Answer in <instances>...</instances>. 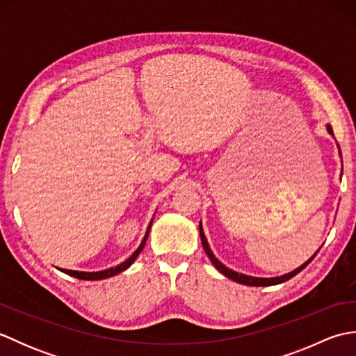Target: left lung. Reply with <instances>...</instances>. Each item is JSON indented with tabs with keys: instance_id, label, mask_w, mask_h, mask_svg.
<instances>
[{
	"instance_id": "left-lung-1",
	"label": "left lung",
	"mask_w": 356,
	"mask_h": 356,
	"mask_svg": "<svg viewBox=\"0 0 356 356\" xmlns=\"http://www.w3.org/2000/svg\"><path fill=\"white\" fill-rule=\"evenodd\" d=\"M326 128H327V133L329 134H332L334 136V131H332V127L327 124L326 125ZM338 149H339V145H338ZM339 156H341V151H339ZM343 174V172H341ZM199 231H200V238H202V245H203V249H205V252H207V255H208V259L211 260V263L214 264L216 266V269L220 272V274H223L225 277H228L229 280H232V282H237V283H240V284H246V286H274V284H280V283H284V282H287V280H291L292 277H295L298 274V272H301L303 270L309 263H311L312 260H314V257L316 255V251L311 259H309L307 261H305L303 264H301V266H298L297 269H293L292 272H287V274H284V275H280V277H270V278H264V277H252V275H245V274H240V272H236V270H232V269H229V268H226L225 264L217 259V257L214 255V252L211 251V248H209V243H208V240H207V237H205V232H203V228H202V222H200V225H199Z\"/></svg>"
}]
</instances>
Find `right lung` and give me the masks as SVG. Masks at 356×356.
I'll return each mask as SVG.
<instances>
[{
    "label": "right lung",
    "instance_id": "right-lung-1",
    "mask_svg": "<svg viewBox=\"0 0 356 356\" xmlns=\"http://www.w3.org/2000/svg\"><path fill=\"white\" fill-rule=\"evenodd\" d=\"M151 223H153V220L149 222L148 228H147V232H145V236H143V240L140 241L139 248L136 249V251H134L130 257H128V259H127L124 263L118 264V266H113V268H108V269H105V270H97V272H82V270H70V269H61V272H64V274H67V275H72V277H74V278H79V280H104V278H110V277H115V275L120 274V272H124L125 269L130 268L131 264L134 263V260L138 259L139 254L142 252L143 246H145V243H147V238H148V234H149Z\"/></svg>",
    "mask_w": 356,
    "mask_h": 356
}]
</instances>
